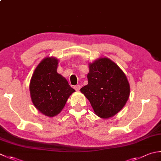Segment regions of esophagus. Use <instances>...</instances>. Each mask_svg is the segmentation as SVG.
I'll return each mask as SVG.
<instances>
[{
    "mask_svg": "<svg viewBox=\"0 0 161 161\" xmlns=\"http://www.w3.org/2000/svg\"><path fill=\"white\" fill-rule=\"evenodd\" d=\"M74 89L76 91H80V89H81V86L80 85H77V86H74Z\"/></svg>",
    "mask_w": 161,
    "mask_h": 161,
    "instance_id": "1",
    "label": "esophagus"
}]
</instances>
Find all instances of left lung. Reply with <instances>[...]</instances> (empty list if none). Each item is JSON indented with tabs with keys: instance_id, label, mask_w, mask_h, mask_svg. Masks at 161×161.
Instances as JSON below:
<instances>
[{
	"instance_id": "1",
	"label": "left lung",
	"mask_w": 161,
	"mask_h": 161,
	"mask_svg": "<svg viewBox=\"0 0 161 161\" xmlns=\"http://www.w3.org/2000/svg\"><path fill=\"white\" fill-rule=\"evenodd\" d=\"M88 84L80 89L89 100L94 113L109 119L121 111L130 96L126 75L114 61L104 57L89 64Z\"/></svg>"
}]
</instances>
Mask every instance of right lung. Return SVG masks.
Returning <instances> with one entry per match:
<instances>
[{
    "mask_svg": "<svg viewBox=\"0 0 161 161\" xmlns=\"http://www.w3.org/2000/svg\"><path fill=\"white\" fill-rule=\"evenodd\" d=\"M58 61L51 56L40 61L31 79L29 90L32 103L42 114L49 117L62 111L68 97L75 90L57 72Z\"/></svg>",
    "mask_w": 161,
    "mask_h": 161,
    "instance_id": "obj_1",
    "label": "right lung"
}]
</instances>
